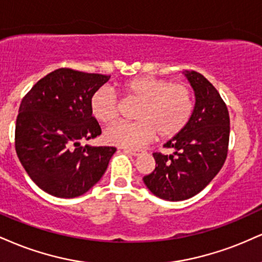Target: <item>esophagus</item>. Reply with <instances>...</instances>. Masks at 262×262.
Returning <instances> with one entry per match:
<instances>
[{
  "mask_svg": "<svg viewBox=\"0 0 262 262\" xmlns=\"http://www.w3.org/2000/svg\"><path fill=\"white\" fill-rule=\"evenodd\" d=\"M123 151L129 154V155H132V156H139L141 154L140 150H133V149H123Z\"/></svg>",
  "mask_w": 262,
  "mask_h": 262,
  "instance_id": "esophagus-1",
  "label": "esophagus"
}]
</instances>
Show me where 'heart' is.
I'll return each instance as SVG.
<instances>
[{"label":"heart","mask_w":262,"mask_h":262,"mask_svg":"<svg viewBox=\"0 0 262 262\" xmlns=\"http://www.w3.org/2000/svg\"><path fill=\"white\" fill-rule=\"evenodd\" d=\"M122 95L138 101L133 122H116L105 130L108 144L125 149H138L155 139L174 138L187 127L194 111L195 95L190 85L173 83L165 78L143 75L119 86ZM90 110L99 122L111 123L118 117V101L115 90L102 86L93 94Z\"/></svg>","instance_id":"obj_1"}]
</instances>
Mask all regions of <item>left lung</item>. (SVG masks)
<instances>
[{
  "mask_svg": "<svg viewBox=\"0 0 262 262\" xmlns=\"http://www.w3.org/2000/svg\"><path fill=\"white\" fill-rule=\"evenodd\" d=\"M195 91L193 115L178 135L163 146L173 155L154 152L156 167L143 181L156 196L185 200L200 193L216 177L227 159L229 113L216 88L203 74L187 72Z\"/></svg>",
  "mask_w": 262,
  "mask_h": 262,
  "instance_id": "8db88e82",
  "label": "left lung"
}]
</instances>
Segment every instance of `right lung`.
<instances>
[{
	"mask_svg": "<svg viewBox=\"0 0 262 262\" xmlns=\"http://www.w3.org/2000/svg\"><path fill=\"white\" fill-rule=\"evenodd\" d=\"M110 75L71 68L51 72L21 100L15 122L18 159L33 182L57 198H75L100 181L113 146H81L101 134L90 99Z\"/></svg>",
	"mask_w": 262,
	"mask_h": 262,
	"instance_id": "1",
	"label": "right lung"
}]
</instances>
